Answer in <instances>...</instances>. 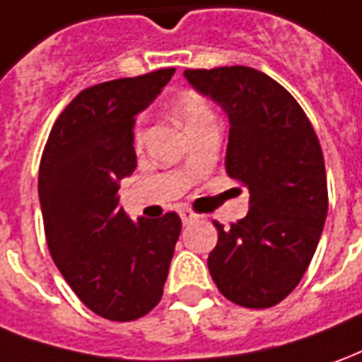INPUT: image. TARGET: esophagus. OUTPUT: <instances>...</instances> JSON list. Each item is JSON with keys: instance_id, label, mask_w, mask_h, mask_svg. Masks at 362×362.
<instances>
[{"instance_id": "obj_1", "label": "esophagus", "mask_w": 362, "mask_h": 362, "mask_svg": "<svg viewBox=\"0 0 362 362\" xmlns=\"http://www.w3.org/2000/svg\"><path fill=\"white\" fill-rule=\"evenodd\" d=\"M179 214H181V221H183V224H193L201 218V214L193 213V211H189V209H183Z\"/></svg>"}]
</instances>
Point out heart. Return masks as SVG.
Here are the masks:
<instances>
[{
    "label": "heart",
    "mask_w": 362,
    "mask_h": 362,
    "mask_svg": "<svg viewBox=\"0 0 362 362\" xmlns=\"http://www.w3.org/2000/svg\"><path fill=\"white\" fill-rule=\"evenodd\" d=\"M177 112H179V118L183 119L187 129L195 128L199 124H203L206 119L214 118L213 110L206 104L203 96H199L197 92H183L177 100ZM136 138H141V119L136 126Z\"/></svg>",
    "instance_id": "heart-1"
}]
</instances>
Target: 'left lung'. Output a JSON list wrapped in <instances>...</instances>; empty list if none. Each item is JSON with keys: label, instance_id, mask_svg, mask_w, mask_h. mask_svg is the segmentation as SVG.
Segmentation results:
<instances>
[{"label": "left lung", "instance_id": "left-lung-1", "mask_svg": "<svg viewBox=\"0 0 362 362\" xmlns=\"http://www.w3.org/2000/svg\"><path fill=\"white\" fill-rule=\"evenodd\" d=\"M185 78L228 116L226 173L248 187L250 209L224 228L209 272L226 300L250 310L280 303L300 284L327 216L319 139L290 92L250 66L187 69Z\"/></svg>", "mask_w": 362, "mask_h": 362}]
</instances>
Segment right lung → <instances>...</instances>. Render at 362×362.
I'll return each instance as SVG.
<instances>
[{
	"label": "right lung",
	"instance_id": "obj_1",
	"mask_svg": "<svg viewBox=\"0 0 362 362\" xmlns=\"http://www.w3.org/2000/svg\"><path fill=\"white\" fill-rule=\"evenodd\" d=\"M175 69L94 84L62 110L39 167L49 252L78 300L110 321H134L163 296L181 233L177 213L132 223L119 181L134 173L136 114Z\"/></svg>",
	"mask_w": 362,
	"mask_h": 362
}]
</instances>
